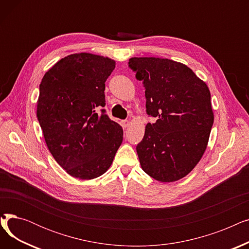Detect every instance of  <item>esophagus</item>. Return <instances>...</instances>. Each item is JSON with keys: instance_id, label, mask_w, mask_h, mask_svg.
Wrapping results in <instances>:
<instances>
[{"instance_id": "34e87169", "label": "esophagus", "mask_w": 249, "mask_h": 249, "mask_svg": "<svg viewBox=\"0 0 249 249\" xmlns=\"http://www.w3.org/2000/svg\"><path fill=\"white\" fill-rule=\"evenodd\" d=\"M121 125L123 128H127L129 126V121L128 120H123L121 121Z\"/></svg>"}]
</instances>
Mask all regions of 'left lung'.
<instances>
[{"label":"left lung","instance_id":"1","mask_svg":"<svg viewBox=\"0 0 249 249\" xmlns=\"http://www.w3.org/2000/svg\"><path fill=\"white\" fill-rule=\"evenodd\" d=\"M128 65L145 88L147 115L156 118L136 146L141 167L156 180H178L206 150L214 122L210 90L180 62L132 57Z\"/></svg>","mask_w":249,"mask_h":249}]
</instances>
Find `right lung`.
<instances>
[{
	"instance_id": "obj_1",
	"label": "right lung",
	"mask_w": 249,
	"mask_h": 249,
	"mask_svg": "<svg viewBox=\"0 0 249 249\" xmlns=\"http://www.w3.org/2000/svg\"><path fill=\"white\" fill-rule=\"evenodd\" d=\"M111 58L71 54L57 61L39 86L37 118L46 145L69 175L96 178L108 171L123 140L122 127L106 111L105 82Z\"/></svg>"
}]
</instances>
